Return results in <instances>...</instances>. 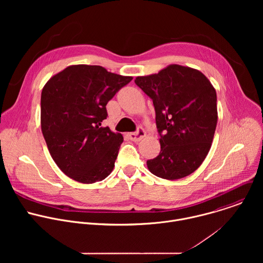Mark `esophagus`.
Wrapping results in <instances>:
<instances>
[{
  "label": "esophagus",
  "instance_id": "obj_1",
  "mask_svg": "<svg viewBox=\"0 0 263 263\" xmlns=\"http://www.w3.org/2000/svg\"><path fill=\"white\" fill-rule=\"evenodd\" d=\"M144 137H145V132L142 128H138V130L134 133H129V138L133 141H140Z\"/></svg>",
  "mask_w": 263,
  "mask_h": 263
}]
</instances>
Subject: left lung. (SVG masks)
<instances>
[{
	"instance_id": "8db88e82",
	"label": "left lung",
	"mask_w": 263,
	"mask_h": 263,
	"mask_svg": "<svg viewBox=\"0 0 263 263\" xmlns=\"http://www.w3.org/2000/svg\"><path fill=\"white\" fill-rule=\"evenodd\" d=\"M135 83L153 100L160 153L146 161L153 175L178 180L205 160L217 124L216 91L203 72L170 64Z\"/></svg>"
}]
</instances>
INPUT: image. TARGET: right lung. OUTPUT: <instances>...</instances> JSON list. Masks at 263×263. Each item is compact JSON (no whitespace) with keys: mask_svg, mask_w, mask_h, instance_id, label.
<instances>
[{"mask_svg":"<svg viewBox=\"0 0 263 263\" xmlns=\"http://www.w3.org/2000/svg\"><path fill=\"white\" fill-rule=\"evenodd\" d=\"M132 79L100 65L76 64L44 86L42 131L53 160L67 177L92 184L114 171L124 137L101 125L107 103Z\"/></svg>","mask_w":263,"mask_h":263,"instance_id":"right-lung-1","label":"right lung"}]
</instances>
